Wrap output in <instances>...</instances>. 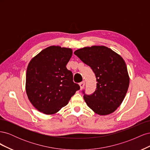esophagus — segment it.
I'll return each instance as SVG.
<instances>
[{"instance_id": "obj_1", "label": "esophagus", "mask_w": 150, "mask_h": 150, "mask_svg": "<svg viewBox=\"0 0 150 150\" xmlns=\"http://www.w3.org/2000/svg\"><path fill=\"white\" fill-rule=\"evenodd\" d=\"M79 86H80L81 89H83L84 88V86H85V82H84V81H82V82L80 83H79Z\"/></svg>"}]
</instances>
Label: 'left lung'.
<instances>
[{"instance_id":"8db88e82","label":"left lung","mask_w":150,"mask_h":150,"mask_svg":"<svg viewBox=\"0 0 150 150\" xmlns=\"http://www.w3.org/2000/svg\"><path fill=\"white\" fill-rule=\"evenodd\" d=\"M96 76L95 91L86 94L87 105L99 115H107L118 108L128 91L129 78L126 63L121 56L103 46H94L76 50L74 52Z\"/></svg>"}]
</instances>
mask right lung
Masks as SVG:
<instances>
[{"mask_svg":"<svg viewBox=\"0 0 150 150\" xmlns=\"http://www.w3.org/2000/svg\"><path fill=\"white\" fill-rule=\"evenodd\" d=\"M70 48L52 46L40 51L29 62L25 90L32 104L40 112L53 115L67 105L80 89L73 82L66 64L72 56Z\"/></svg>","mask_w":150,"mask_h":150,"instance_id":"1","label":"right lung"}]
</instances>
